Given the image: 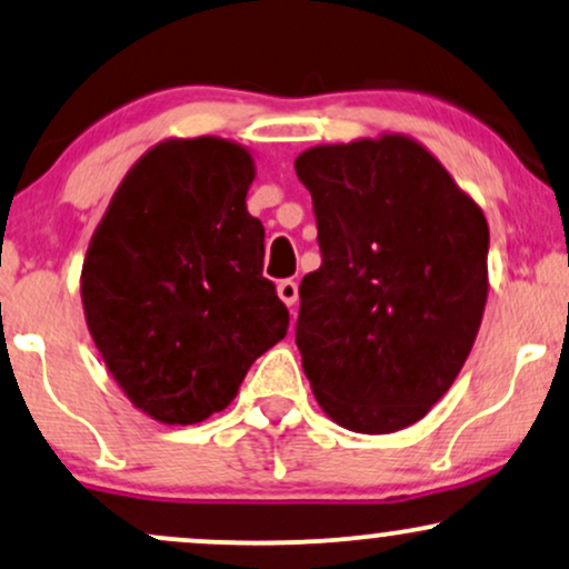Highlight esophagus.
Wrapping results in <instances>:
<instances>
[{
    "label": "esophagus",
    "mask_w": 569,
    "mask_h": 569,
    "mask_svg": "<svg viewBox=\"0 0 569 569\" xmlns=\"http://www.w3.org/2000/svg\"><path fill=\"white\" fill-rule=\"evenodd\" d=\"M278 297L283 299L286 305L289 307H293L297 305V299H299V286H297V280H280L278 283Z\"/></svg>",
    "instance_id": "1"
}]
</instances>
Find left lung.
<instances>
[{
	"mask_svg": "<svg viewBox=\"0 0 569 569\" xmlns=\"http://www.w3.org/2000/svg\"><path fill=\"white\" fill-rule=\"evenodd\" d=\"M323 262L299 286L297 347L339 427L389 435L456 381L488 299L482 209L402 134L318 146L293 161Z\"/></svg>",
	"mask_w": 569,
	"mask_h": 569,
	"instance_id": "left-lung-1",
	"label": "left lung"
}]
</instances>
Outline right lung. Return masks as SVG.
Listing matches in <instances>:
<instances>
[{
	"mask_svg": "<svg viewBox=\"0 0 569 569\" xmlns=\"http://www.w3.org/2000/svg\"><path fill=\"white\" fill-rule=\"evenodd\" d=\"M249 150L167 140L129 169L89 241L81 302L108 371L142 413L198 423L289 331L262 276L264 228L246 211Z\"/></svg>",
	"mask_w": 569,
	"mask_h": 569,
	"instance_id": "1",
	"label": "right lung"
}]
</instances>
